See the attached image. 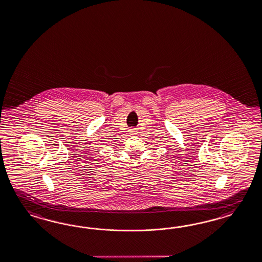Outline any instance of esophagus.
<instances>
[{
	"label": "esophagus",
	"instance_id": "esophagus-1",
	"mask_svg": "<svg viewBox=\"0 0 262 262\" xmlns=\"http://www.w3.org/2000/svg\"><path fill=\"white\" fill-rule=\"evenodd\" d=\"M128 132H129L132 135H136V129H135V128H130Z\"/></svg>",
	"mask_w": 262,
	"mask_h": 262
}]
</instances>
